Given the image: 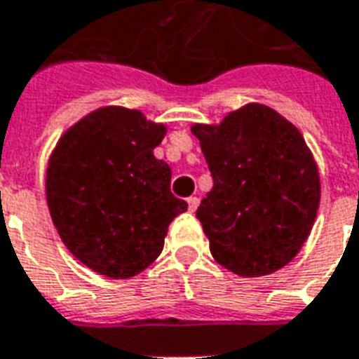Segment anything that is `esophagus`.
<instances>
[{"label": "esophagus", "mask_w": 359, "mask_h": 359, "mask_svg": "<svg viewBox=\"0 0 359 359\" xmlns=\"http://www.w3.org/2000/svg\"><path fill=\"white\" fill-rule=\"evenodd\" d=\"M198 205H200V198H188V210L196 211L198 210Z\"/></svg>", "instance_id": "esophagus-1"}]
</instances>
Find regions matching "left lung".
Returning <instances> with one entry per match:
<instances>
[{"instance_id":"1","label":"left lung","mask_w":359,"mask_h":359,"mask_svg":"<svg viewBox=\"0 0 359 359\" xmlns=\"http://www.w3.org/2000/svg\"><path fill=\"white\" fill-rule=\"evenodd\" d=\"M192 133L213 177L196 211L213 259L241 277L283 269L308 241L321 200L300 130L264 103H246Z\"/></svg>"}]
</instances>
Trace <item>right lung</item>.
<instances>
[{
	"instance_id": "right-lung-1",
	"label": "right lung",
	"mask_w": 359,
	"mask_h": 359,
	"mask_svg": "<svg viewBox=\"0 0 359 359\" xmlns=\"http://www.w3.org/2000/svg\"><path fill=\"white\" fill-rule=\"evenodd\" d=\"M167 126L138 109L107 105L67 128L46 171L53 225L81 264L130 278L161 254L188 203L171 194V167L154 156Z\"/></svg>"
}]
</instances>
